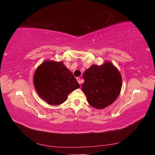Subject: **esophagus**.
I'll list each match as a JSON object with an SVG mask.
<instances>
[{"instance_id": "esophagus-1", "label": "esophagus", "mask_w": 155, "mask_h": 155, "mask_svg": "<svg viewBox=\"0 0 155 155\" xmlns=\"http://www.w3.org/2000/svg\"><path fill=\"white\" fill-rule=\"evenodd\" d=\"M77 81H78V83H79L80 85H81V83H82V82H81V78H77Z\"/></svg>"}]
</instances>
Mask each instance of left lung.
<instances>
[{"instance_id":"8db88e82","label":"left lung","mask_w":155,"mask_h":155,"mask_svg":"<svg viewBox=\"0 0 155 155\" xmlns=\"http://www.w3.org/2000/svg\"><path fill=\"white\" fill-rule=\"evenodd\" d=\"M82 91L88 103L97 109L111 104L118 97L122 89V76L110 61L103 65H92L83 73Z\"/></svg>"}]
</instances>
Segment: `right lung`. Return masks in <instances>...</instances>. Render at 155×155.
<instances>
[{"label": "right lung", "mask_w": 155, "mask_h": 155, "mask_svg": "<svg viewBox=\"0 0 155 155\" xmlns=\"http://www.w3.org/2000/svg\"><path fill=\"white\" fill-rule=\"evenodd\" d=\"M33 84L39 96L51 105L64 103L68 94L80 87L64 63L52 60H46L37 68Z\"/></svg>", "instance_id": "1"}]
</instances>
